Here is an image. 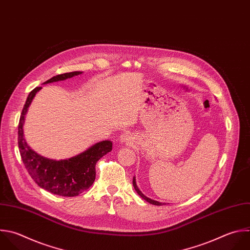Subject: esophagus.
<instances>
[{"label":"esophagus","instance_id":"obj_1","mask_svg":"<svg viewBox=\"0 0 250 250\" xmlns=\"http://www.w3.org/2000/svg\"><path fill=\"white\" fill-rule=\"evenodd\" d=\"M122 139H124V140H125V137H122Z\"/></svg>","mask_w":250,"mask_h":250}]
</instances>
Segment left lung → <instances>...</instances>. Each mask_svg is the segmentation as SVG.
Segmentation results:
<instances>
[{"label":"left lung","mask_w":250,"mask_h":250,"mask_svg":"<svg viewBox=\"0 0 250 250\" xmlns=\"http://www.w3.org/2000/svg\"><path fill=\"white\" fill-rule=\"evenodd\" d=\"M133 186H134V188H135V189H136V191L138 192V194L141 196V197H143L145 200H146L147 202H149V203H151V204H154V205H164V203H161V202H158V201H155V200H153V199H150V198H148V197H146L140 189H139V188L137 187V185H136V180H135V178L133 179Z\"/></svg>","instance_id":"8db88e82"}]
</instances>
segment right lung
<instances>
[{
	"label": "right lung",
	"mask_w": 250,
	"mask_h": 250,
	"mask_svg": "<svg viewBox=\"0 0 250 250\" xmlns=\"http://www.w3.org/2000/svg\"><path fill=\"white\" fill-rule=\"evenodd\" d=\"M74 71L60 74L47 80L44 84L62 81L81 74ZM42 87L32 90L23 106L19 123V147L26 170L34 182L42 188L62 196H76L88 189L96 179V163L104 154L111 151L110 141L100 142L84 152L65 160H52L45 158L32 150L23 137V123L27 109Z\"/></svg>",
	"instance_id": "obj_1"
}]
</instances>
